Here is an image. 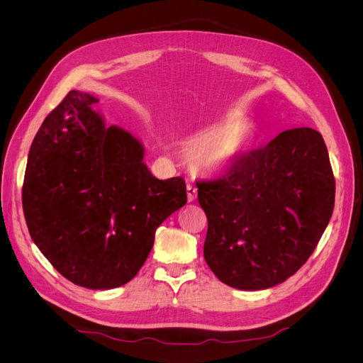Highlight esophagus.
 I'll return each mask as SVG.
<instances>
[{
	"label": "esophagus",
	"mask_w": 363,
	"mask_h": 363,
	"mask_svg": "<svg viewBox=\"0 0 363 363\" xmlns=\"http://www.w3.org/2000/svg\"><path fill=\"white\" fill-rule=\"evenodd\" d=\"M186 194H188V201L192 203L196 199V188L192 183L186 184Z\"/></svg>",
	"instance_id": "esophagus-1"
}]
</instances>
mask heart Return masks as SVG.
Instances as JSON below:
<instances>
[{
	"mask_svg": "<svg viewBox=\"0 0 363 363\" xmlns=\"http://www.w3.org/2000/svg\"><path fill=\"white\" fill-rule=\"evenodd\" d=\"M257 131L245 124L244 116L228 115L219 123L191 136V160L196 169L208 172L227 171L242 159L255 145Z\"/></svg>",
	"mask_w": 363,
	"mask_h": 363,
	"instance_id": "heart-1",
	"label": "heart"
}]
</instances>
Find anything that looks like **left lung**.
<instances>
[{"label":"left lung","mask_w":363,"mask_h":363,"mask_svg":"<svg viewBox=\"0 0 363 363\" xmlns=\"http://www.w3.org/2000/svg\"><path fill=\"white\" fill-rule=\"evenodd\" d=\"M207 216L204 259L228 286L260 291L288 280L330 221L335 177L320 131H281L216 182L196 183Z\"/></svg>","instance_id":"obj_1"}]
</instances>
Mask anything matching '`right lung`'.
I'll return each mask as SVG.
<instances>
[{
  "label": "right lung",
  "mask_w": 363,
  "mask_h": 363,
  "mask_svg": "<svg viewBox=\"0 0 363 363\" xmlns=\"http://www.w3.org/2000/svg\"><path fill=\"white\" fill-rule=\"evenodd\" d=\"M91 94L71 91L28 152L23 207L33 242L65 279L113 289L144 265L157 227L186 204L180 177L159 180L142 142L107 127Z\"/></svg>",
  "instance_id": "right-lung-1"
}]
</instances>
